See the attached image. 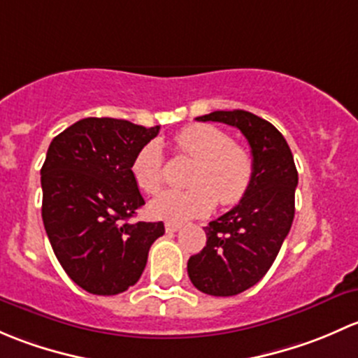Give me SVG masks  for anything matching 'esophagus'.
I'll return each instance as SVG.
<instances>
[{"label": "esophagus", "instance_id": "obj_1", "mask_svg": "<svg viewBox=\"0 0 358 358\" xmlns=\"http://www.w3.org/2000/svg\"><path fill=\"white\" fill-rule=\"evenodd\" d=\"M180 227H182V224L179 222H165V231H167V233H176Z\"/></svg>", "mask_w": 358, "mask_h": 358}]
</instances>
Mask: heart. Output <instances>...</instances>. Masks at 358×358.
I'll return each instance as SVG.
<instances>
[{
  "label": "heart",
  "mask_w": 358,
  "mask_h": 358,
  "mask_svg": "<svg viewBox=\"0 0 358 358\" xmlns=\"http://www.w3.org/2000/svg\"><path fill=\"white\" fill-rule=\"evenodd\" d=\"M178 155L196 162L189 176V189L165 191L150 203L157 219L186 220L206 215L219 198L220 205L233 206L245 198L253 180V158L246 148L233 143L222 129L208 124L187 125L174 138ZM132 178L145 193L160 191L165 160L157 141L146 143L131 164Z\"/></svg>",
  "instance_id": "obj_1"
}]
</instances>
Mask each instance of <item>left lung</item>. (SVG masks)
<instances>
[{
    "instance_id": "obj_1",
    "label": "left lung",
    "mask_w": 358,
    "mask_h": 358,
    "mask_svg": "<svg viewBox=\"0 0 358 358\" xmlns=\"http://www.w3.org/2000/svg\"><path fill=\"white\" fill-rule=\"evenodd\" d=\"M196 120L233 125L252 148L248 193L205 227L206 246L187 260L194 288L233 296L257 285L274 264L293 224L298 172L285 136L267 120L245 110H217Z\"/></svg>"
}]
</instances>
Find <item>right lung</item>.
Instances as JSON below:
<instances>
[{"label": "right lung", "mask_w": 358, "mask_h": 358, "mask_svg": "<svg viewBox=\"0 0 358 358\" xmlns=\"http://www.w3.org/2000/svg\"><path fill=\"white\" fill-rule=\"evenodd\" d=\"M160 131L87 117L51 141L41 169L43 222L67 275L87 293L134 286L164 222H127L145 205L131 172L136 153Z\"/></svg>", "instance_id": "right-lung-1"}]
</instances>
